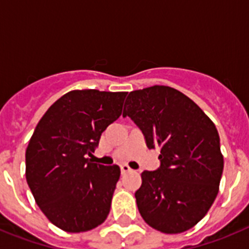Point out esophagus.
Wrapping results in <instances>:
<instances>
[{"label":"esophagus","instance_id":"esophagus-1","mask_svg":"<svg viewBox=\"0 0 249 249\" xmlns=\"http://www.w3.org/2000/svg\"><path fill=\"white\" fill-rule=\"evenodd\" d=\"M128 172H132V169L129 168L128 164H122V166H121V173H122V175H126V173Z\"/></svg>","mask_w":249,"mask_h":249}]
</instances>
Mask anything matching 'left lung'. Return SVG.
<instances>
[{
  "mask_svg": "<svg viewBox=\"0 0 249 249\" xmlns=\"http://www.w3.org/2000/svg\"><path fill=\"white\" fill-rule=\"evenodd\" d=\"M127 116L140 127L147 147L160 149V168L142 172L135 193L142 218L167 234L191 230L218 195L223 156L214 123L168 86L132 91L123 109Z\"/></svg>",
  "mask_w": 249,
  "mask_h": 249,
  "instance_id": "8db88e82",
  "label": "left lung"
}]
</instances>
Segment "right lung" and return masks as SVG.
<instances>
[{
    "label": "right lung",
    "mask_w": 249,
    "mask_h": 249,
    "mask_svg": "<svg viewBox=\"0 0 249 249\" xmlns=\"http://www.w3.org/2000/svg\"><path fill=\"white\" fill-rule=\"evenodd\" d=\"M126 96L74 89L37 123L26 149V179L39 210L62 231L93 230L108 215L121 169L89 157L102 132L122 114Z\"/></svg>",
    "instance_id": "1"
}]
</instances>
